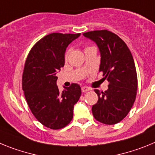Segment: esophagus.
Returning <instances> with one entry per match:
<instances>
[{
    "instance_id": "1",
    "label": "esophagus",
    "mask_w": 155,
    "mask_h": 155,
    "mask_svg": "<svg viewBox=\"0 0 155 155\" xmlns=\"http://www.w3.org/2000/svg\"><path fill=\"white\" fill-rule=\"evenodd\" d=\"M89 90H90V89L87 87V86H83L82 87V92H83V93H86V92L89 91Z\"/></svg>"
}]
</instances>
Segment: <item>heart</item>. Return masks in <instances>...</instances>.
<instances>
[{
  "label": "heart",
  "instance_id": "b5f03b06",
  "mask_svg": "<svg viewBox=\"0 0 155 155\" xmlns=\"http://www.w3.org/2000/svg\"><path fill=\"white\" fill-rule=\"evenodd\" d=\"M68 56V52H66V54H65V58H67Z\"/></svg>",
  "mask_w": 155,
  "mask_h": 155
}]
</instances>
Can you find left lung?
Segmentation results:
<instances>
[{
    "label": "left lung",
    "instance_id": "left-lung-1",
    "mask_svg": "<svg viewBox=\"0 0 155 155\" xmlns=\"http://www.w3.org/2000/svg\"><path fill=\"white\" fill-rule=\"evenodd\" d=\"M83 35L97 45L100 72L109 82L105 92L94 90L98 101L92 107L93 117L105 124H115L127 115L136 99L137 76L133 56L126 43L110 31H93Z\"/></svg>",
    "mask_w": 155,
    "mask_h": 155
}]
</instances>
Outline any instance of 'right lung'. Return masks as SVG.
<instances>
[{
    "instance_id": "1",
    "label": "right lung",
    "mask_w": 155,
    "mask_h": 155,
    "mask_svg": "<svg viewBox=\"0 0 155 155\" xmlns=\"http://www.w3.org/2000/svg\"><path fill=\"white\" fill-rule=\"evenodd\" d=\"M79 35L51 33L45 36L31 49L25 64L22 89L28 105L36 119L50 129L69 124L81 96L76 83L62 93L56 85V73L64 66L66 48Z\"/></svg>"
}]
</instances>
